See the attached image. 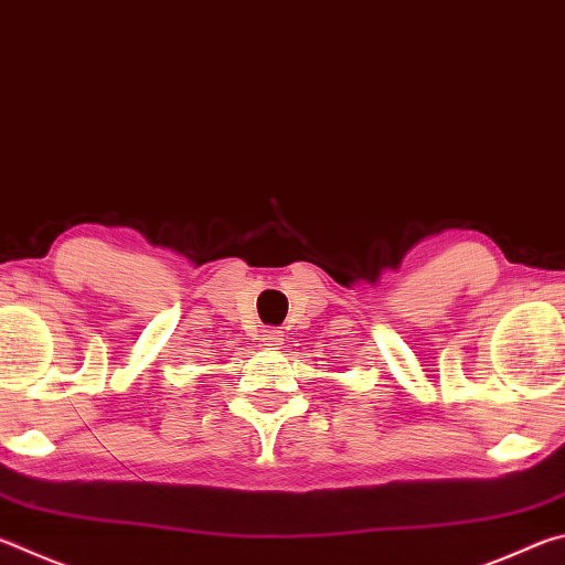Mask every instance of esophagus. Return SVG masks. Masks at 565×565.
I'll return each mask as SVG.
<instances>
[{
    "label": "esophagus",
    "instance_id": "1",
    "mask_svg": "<svg viewBox=\"0 0 565 565\" xmlns=\"http://www.w3.org/2000/svg\"><path fill=\"white\" fill-rule=\"evenodd\" d=\"M262 341H264V347H281L284 343V331L281 329H266L264 333H262Z\"/></svg>",
    "mask_w": 565,
    "mask_h": 565
}]
</instances>
